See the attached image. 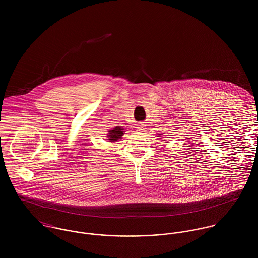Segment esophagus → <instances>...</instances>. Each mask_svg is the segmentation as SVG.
I'll use <instances>...</instances> for the list:
<instances>
[{
	"label": "esophagus",
	"instance_id": "1",
	"mask_svg": "<svg viewBox=\"0 0 258 258\" xmlns=\"http://www.w3.org/2000/svg\"><path fill=\"white\" fill-rule=\"evenodd\" d=\"M145 129H146V128H145V125H143V124H139V125L136 126V130H137L138 132H143Z\"/></svg>",
	"mask_w": 258,
	"mask_h": 258
}]
</instances>
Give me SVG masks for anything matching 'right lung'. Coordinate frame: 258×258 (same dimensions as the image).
Returning a JSON list of instances; mask_svg holds the SVG:
<instances>
[{
    "label": "right lung",
    "instance_id": "right-lung-1",
    "mask_svg": "<svg viewBox=\"0 0 258 258\" xmlns=\"http://www.w3.org/2000/svg\"><path fill=\"white\" fill-rule=\"evenodd\" d=\"M124 132V129H122L121 127H115L113 128L112 130H109V133H108V140L110 142H115L117 141L118 139H120L122 136H123V133Z\"/></svg>",
    "mask_w": 258,
    "mask_h": 258
}]
</instances>
